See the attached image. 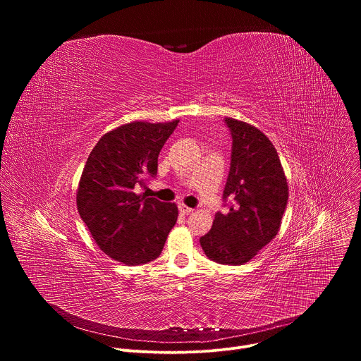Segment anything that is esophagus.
<instances>
[{"instance_id":"esophagus-1","label":"esophagus","mask_w":361,"mask_h":361,"mask_svg":"<svg viewBox=\"0 0 361 361\" xmlns=\"http://www.w3.org/2000/svg\"><path fill=\"white\" fill-rule=\"evenodd\" d=\"M178 209H180V213L181 214H190V213H192L194 210L192 209H190V207H187V205L185 204H178Z\"/></svg>"}]
</instances>
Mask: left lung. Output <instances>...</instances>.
Listing matches in <instances>:
<instances>
[{"label": "left lung", "mask_w": 361, "mask_h": 361, "mask_svg": "<svg viewBox=\"0 0 361 361\" xmlns=\"http://www.w3.org/2000/svg\"><path fill=\"white\" fill-rule=\"evenodd\" d=\"M231 131V166L224 200L228 213H217L212 230L200 238L210 260L248 263L279 233L288 200V183L276 147L259 128L226 117Z\"/></svg>", "instance_id": "left-lung-1"}]
</instances>
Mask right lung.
Returning a JSON list of instances; mask_svg holds the SVG:
<instances>
[{
    "mask_svg": "<svg viewBox=\"0 0 361 361\" xmlns=\"http://www.w3.org/2000/svg\"><path fill=\"white\" fill-rule=\"evenodd\" d=\"M178 121H133L106 133L82 170L78 213L99 250L126 266L156 260L177 221L174 202L147 198L134 187L157 174L159 154Z\"/></svg>",
    "mask_w": 361,
    "mask_h": 361,
    "instance_id": "right-lung-1",
    "label": "right lung"
}]
</instances>
